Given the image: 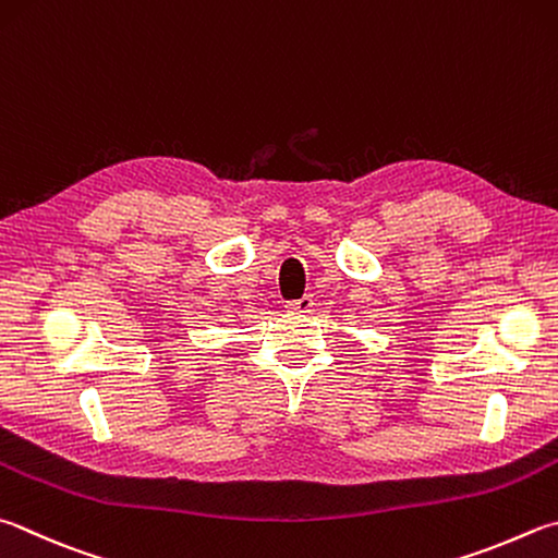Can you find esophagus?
Listing matches in <instances>:
<instances>
[{"mask_svg": "<svg viewBox=\"0 0 558 558\" xmlns=\"http://www.w3.org/2000/svg\"><path fill=\"white\" fill-rule=\"evenodd\" d=\"M312 307H314V298L312 295H305V298H300V300H292V302H288V305H286L288 312H295V314H307V312H312Z\"/></svg>", "mask_w": 558, "mask_h": 558, "instance_id": "1", "label": "esophagus"}]
</instances>
